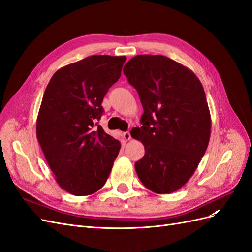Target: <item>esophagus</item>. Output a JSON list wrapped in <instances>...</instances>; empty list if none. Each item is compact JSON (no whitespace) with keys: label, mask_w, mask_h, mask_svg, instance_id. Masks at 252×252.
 <instances>
[{"label":"esophagus","mask_w":252,"mask_h":252,"mask_svg":"<svg viewBox=\"0 0 252 252\" xmlns=\"http://www.w3.org/2000/svg\"><path fill=\"white\" fill-rule=\"evenodd\" d=\"M123 138H124L125 141H129V140L131 139V135H130V133H129L128 131H126V132L123 133Z\"/></svg>","instance_id":"obj_1"}]
</instances>
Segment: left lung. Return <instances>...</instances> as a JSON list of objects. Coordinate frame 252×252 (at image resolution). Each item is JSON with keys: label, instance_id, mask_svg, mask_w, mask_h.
Returning a JSON list of instances; mask_svg holds the SVG:
<instances>
[{"label": "left lung", "instance_id": "obj_1", "mask_svg": "<svg viewBox=\"0 0 252 252\" xmlns=\"http://www.w3.org/2000/svg\"><path fill=\"white\" fill-rule=\"evenodd\" d=\"M123 71L144 109L143 126L131 134L145 148L134 165L136 174L156 193L177 191L192 177L210 139L202 83L189 68L158 55L136 56Z\"/></svg>", "mask_w": 252, "mask_h": 252}]
</instances>
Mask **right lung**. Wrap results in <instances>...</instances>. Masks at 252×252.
Here are the masks:
<instances>
[{
  "mask_svg": "<svg viewBox=\"0 0 252 252\" xmlns=\"http://www.w3.org/2000/svg\"><path fill=\"white\" fill-rule=\"evenodd\" d=\"M126 57L91 56L52 75L36 119V138L60 187L89 195L107 181L120 141L97 124L102 102Z\"/></svg>",
  "mask_w": 252,
  "mask_h": 252,
  "instance_id": "1",
  "label": "right lung"
}]
</instances>
